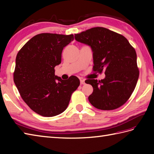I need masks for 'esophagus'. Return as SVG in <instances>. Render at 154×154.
<instances>
[{
	"label": "esophagus",
	"instance_id": "1",
	"mask_svg": "<svg viewBox=\"0 0 154 154\" xmlns=\"http://www.w3.org/2000/svg\"><path fill=\"white\" fill-rule=\"evenodd\" d=\"M80 83H81V85H85V79H80Z\"/></svg>",
	"mask_w": 154,
	"mask_h": 154
}]
</instances>
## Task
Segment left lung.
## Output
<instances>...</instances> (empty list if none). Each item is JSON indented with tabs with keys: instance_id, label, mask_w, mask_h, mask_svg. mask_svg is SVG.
<instances>
[{
	"instance_id": "left-lung-1",
	"label": "left lung",
	"mask_w": 154,
	"mask_h": 154,
	"mask_svg": "<svg viewBox=\"0 0 154 154\" xmlns=\"http://www.w3.org/2000/svg\"><path fill=\"white\" fill-rule=\"evenodd\" d=\"M75 39L91 47L93 71H105L104 79L85 81L93 88L88 98L90 103L104 110L123 105L131 96L139 77L134 48L122 35L103 27L75 34Z\"/></svg>"
}]
</instances>
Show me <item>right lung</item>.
<instances>
[{
  "mask_svg": "<svg viewBox=\"0 0 154 154\" xmlns=\"http://www.w3.org/2000/svg\"><path fill=\"white\" fill-rule=\"evenodd\" d=\"M73 35L42 33L32 38L16 58L14 82L24 102L35 112L51 117L63 112L80 81L72 75L63 80L55 75L63 48Z\"/></svg>",
  "mask_w": 154,
  "mask_h": 154,
  "instance_id": "1",
  "label": "right lung"
}]
</instances>
